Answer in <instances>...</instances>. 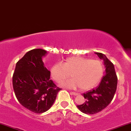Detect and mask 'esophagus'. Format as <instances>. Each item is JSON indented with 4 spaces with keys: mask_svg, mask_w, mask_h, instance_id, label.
<instances>
[{
    "mask_svg": "<svg viewBox=\"0 0 131 131\" xmlns=\"http://www.w3.org/2000/svg\"><path fill=\"white\" fill-rule=\"evenodd\" d=\"M71 94H72V95H77L79 94L78 93H77V92H71Z\"/></svg>",
    "mask_w": 131,
    "mask_h": 131,
    "instance_id": "esophagus-1",
    "label": "esophagus"
}]
</instances>
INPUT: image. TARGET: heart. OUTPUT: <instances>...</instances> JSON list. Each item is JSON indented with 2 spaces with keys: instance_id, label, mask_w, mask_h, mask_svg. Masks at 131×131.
<instances>
[{
  "instance_id": "obj_1",
  "label": "heart",
  "mask_w": 131,
  "mask_h": 131,
  "mask_svg": "<svg viewBox=\"0 0 131 131\" xmlns=\"http://www.w3.org/2000/svg\"><path fill=\"white\" fill-rule=\"evenodd\" d=\"M50 74L53 79L61 82L69 77L74 78L62 82V86L69 88L79 87L84 91L96 86L104 74V66L99 60H91L82 57H71L66 59L62 65L56 64L52 67Z\"/></svg>"
}]
</instances>
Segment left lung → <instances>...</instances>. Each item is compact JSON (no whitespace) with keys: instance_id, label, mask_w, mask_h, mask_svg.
I'll list each match as a JSON object with an SVG mask.
<instances>
[{"instance_id":"8db88e82","label":"left lung","mask_w":131,"mask_h":131,"mask_svg":"<svg viewBox=\"0 0 131 131\" xmlns=\"http://www.w3.org/2000/svg\"><path fill=\"white\" fill-rule=\"evenodd\" d=\"M103 60L105 67V75L102 77L97 88L83 94L85 101L77 108L86 114H94L104 109L113 99L117 85V77L114 64L104 54L95 52Z\"/></svg>"}]
</instances>
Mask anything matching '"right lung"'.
Instances as JSON below:
<instances>
[{"label": "right lung", "mask_w": 131, "mask_h": 131, "mask_svg": "<svg viewBox=\"0 0 131 131\" xmlns=\"http://www.w3.org/2000/svg\"><path fill=\"white\" fill-rule=\"evenodd\" d=\"M47 51L41 49L27 52L17 62L12 77L15 96L22 105L34 113L48 111L61 90L50 79V72L42 57Z\"/></svg>", "instance_id": "obj_1"}]
</instances>
